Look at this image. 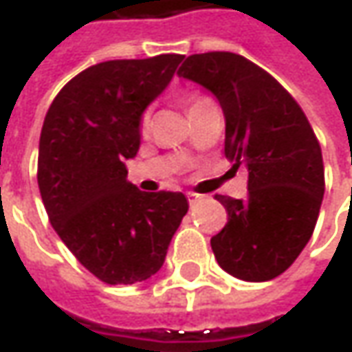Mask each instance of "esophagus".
Masks as SVG:
<instances>
[{
	"mask_svg": "<svg viewBox=\"0 0 352 352\" xmlns=\"http://www.w3.org/2000/svg\"><path fill=\"white\" fill-rule=\"evenodd\" d=\"M199 194H194V192H188V201H190V204H192V206H194V204H196L197 199H199Z\"/></svg>",
	"mask_w": 352,
	"mask_h": 352,
	"instance_id": "obj_1",
	"label": "esophagus"
}]
</instances>
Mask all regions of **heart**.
Listing matches in <instances>:
<instances>
[{
    "instance_id": "b5f03b06",
    "label": "heart",
    "mask_w": 352,
    "mask_h": 352,
    "mask_svg": "<svg viewBox=\"0 0 352 352\" xmlns=\"http://www.w3.org/2000/svg\"><path fill=\"white\" fill-rule=\"evenodd\" d=\"M206 102H210V100H208V98H204V96H194V98H190V100H188V111H194L196 107L204 105ZM148 127H151V116H148V113H144L141 119L142 135H146V133H148Z\"/></svg>"
}]
</instances>
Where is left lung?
Here are the masks:
<instances>
[{"instance_id": "8db88e82", "label": "left lung", "mask_w": 352, "mask_h": 352, "mask_svg": "<svg viewBox=\"0 0 352 352\" xmlns=\"http://www.w3.org/2000/svg\"><path fill=\"white\" fill-rule=\"evenodd\" d=\"M178 76L217 98L225 156L249 172L245 199L215 196L227 210V225L211 236L217 263L247 282L280 276L307 245L325 192L314 129L288 89L241 54H192Z\"/></svg>"}]
</instances>
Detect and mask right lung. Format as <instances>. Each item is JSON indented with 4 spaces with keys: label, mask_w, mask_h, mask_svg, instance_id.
Here are the masks:
<instances>
[{
    "label": "right lung",
    "mask_w": 352,
    "mask_h": 352,
    "mask_svg": "<svg viewBox=\"0 0 352 352\" xmlns=\"http://www.w3.org/2000/svg\"><path fill=\"white\" fill-rule=\"evenodd\" d=\"M182 58L89 66L58 91L43 123L36 180L48 219L80 264L111 286L156 274L188 213L182 192H141L125 168L141 144L142 111Z\"/></svg>",
    "instance_id": "right-lung-1"
}]
</instances>
